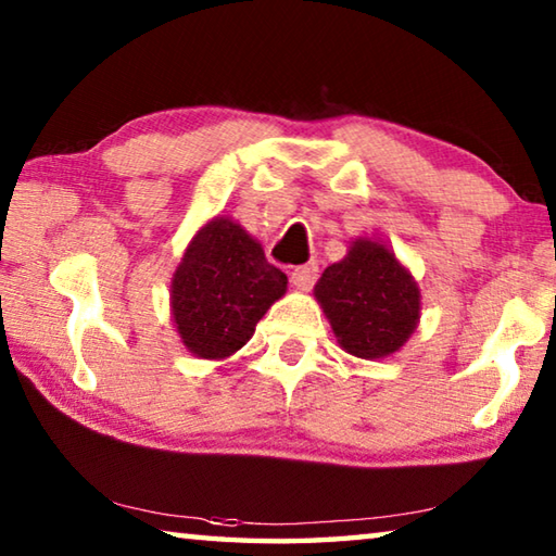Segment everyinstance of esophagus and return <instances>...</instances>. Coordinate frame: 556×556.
<instances>
[{
  "mask_svg": "<svg viewBox=\"0 0 556 556\" xmlns=\"http://www.w3.org/2000/svg\"><path fill=\"white\" fill-rule=\"evenodd\" d=\"M316 277H318V265H314V262H308V265H301V267H296L294 271H291V285H294L301 291H308V289L314 287Z\"/></svg>",
  "mask_w": 556,
  "mask_h": 556,
  "instance_id": "34e87169",
  "label": "esophagus"
}]
</instances>
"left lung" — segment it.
Listing matches in <instances>:
<instances>
[{"instance_id":"left-lung-1","label":"left lung","mask_w":556,"mask_h":556,"mask_svg":"<svg viewBox=\"0 0 556 556\" xmlns=\"http://www.w3.org/2000/svg\"><path fill=\"white\" fill-rule=\"evenodd\" d=\"M338 343L355 357L400 351L419 318L417 281L380 242L357 240L314 289Z\"/></svg>"}]
</instances>
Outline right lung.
<instances>
[{
    "instance_id": "add662e5",
    "label": "right lung",
    "mask_w": 556,
    "mask_h": 556,
    "mask_svg": "<svg viewBox=\"0 0 556 556\" xmlns=\"http://www.w3.org/2000/svg\"><path fill=\"white\" fill-rule=\"evenodd\" d=\"M287 291V275L230 218L195 235L172 281V312L188 351L228 357L250 341L267 308Z\"/></svg>"
}]
</instances>
